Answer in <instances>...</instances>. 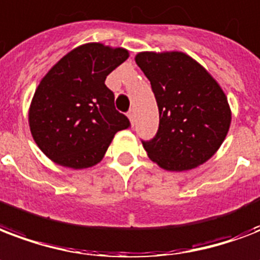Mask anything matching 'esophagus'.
Wrapping results in <instances>:
<instances>
[{
  "mask_svg": "<svg viewBox=\"0 0 260 260\" xmlns=\"http://www.w3.org/2000/svg\"><path fill=\"white\" fill-rule=\"evenodd\" d=\"M128 117H129V120H131V122H132V125H134L135 124V109H131L129 112H128Z\"/></svg>",
  "mask_w": 260,
  "mask_h": 260,
  "instance_id": "esophagus-1",
  "label": "esophagus"
}]
</instances>
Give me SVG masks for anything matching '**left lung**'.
<instances>
[{"label": "left lung", "instance_id": "8db88e82", "mask_svg": "<svg viewBox=\"0 0 260 260\" xmlns=\"http://www.w3.org/2000/svg\"><path fill=\"white\" fill-rule=\"evenodd\" d=\"M135 61L151 83L159 112L155 136L142 140L148 156L172 172L202 165L222 144L231 125L222 88L201 64L180 51H144Z\"/></svg>", "mask_w": 260, "mask_h": 260}]
</instances>
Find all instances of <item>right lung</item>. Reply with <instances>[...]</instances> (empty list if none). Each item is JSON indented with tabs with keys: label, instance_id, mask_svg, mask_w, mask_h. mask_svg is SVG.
<instances>
[{
	"label": "right lung",
	"instance_id": "right-lung-1",
	"mask_svg": "<svg viewBox=\"0 0 260 260\" xmlns=\"http://www.w3.org/2000/svg\"><path fill=\"white\" fill-rule=\"evenodd\" d=\"M128 58L121 47L87 43L47 72L29 108L31 134L51 161L84 169L98 164L114 135L131 125L105 80Z\"/></svg>",
	"mask_w": 260,
	"mask_h": 260
}]
</instances>
